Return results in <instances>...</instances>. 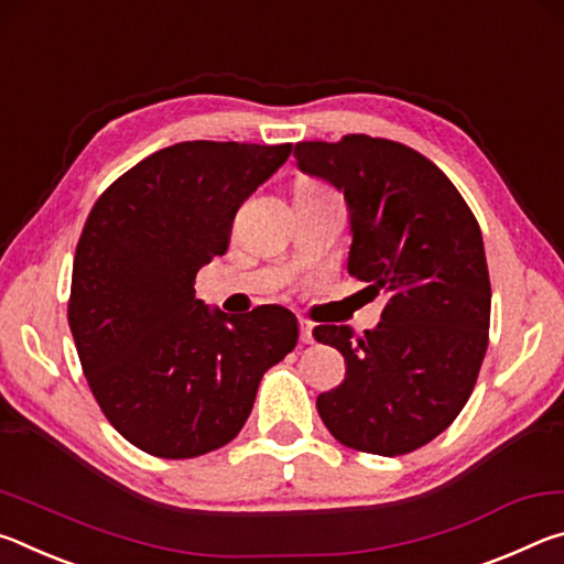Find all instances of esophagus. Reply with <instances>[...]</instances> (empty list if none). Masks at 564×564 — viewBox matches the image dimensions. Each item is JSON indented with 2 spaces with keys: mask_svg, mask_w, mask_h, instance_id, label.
<instances>
[{
  "mask_svg": "<svg viewBox=\"0 0 564 564\" xmlns=\"http://www.w3.org/2000/svg\"><path fill=\"white\" fill-rule=\"evenodd\" d=\"M300 343L302 345L315 343V335H312V325L307 319H300Z\"/></svg>",
  "mask_w": 564,
  "mask_h": 564,
  "instance_id": "esophagus-1",
  "label": "esophagus"
}]
</instances>
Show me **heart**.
Returning a JSON list of instances; mask_svg holds the SVG:
<instances>
[{"label":"heart","mask_w":564,"mask_h":564,"mask_svg":"<svg viewBox=\"0 0 564 564\" xmlns=\"http://www.w3.org/2000/svg\"><path fill=\"white\" fill-rule=\"evenodd\" d=\"M297 184H315V182H307V180H302V182H297Z\"/></svg>","instance_id":"obj_1"}]
</instances>
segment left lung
I'll use <instances>...</instances> for the list:
<instances>
[{
	"instance_id": "8db88e82",
	"label": "left lung",
	"mask_w": 564,
	"mask_h": 564,
	"mask_svg": "<svg viewBox=\"0 0 564 564\" xmlns=\"http://www.w3.org/2000/svg\"><path fill=\"white\" fill-rule=\"evenodd\" d=\"M302 172L345 192L352 221L347 270L384 294L382 322L365 335L317 325L347 375L317 397L332 437L397 457L445 432L475 390L490 343V272L482 232L435 162L382 137L297 142Z\"/></svg>"
}]
</instances>
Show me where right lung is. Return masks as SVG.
I'll list each match as a JSON object with an SVG mask.
<instances>
[{"label":"right lung","mask_w":564,"mask_h":564,"mask_svg":"<svg viewBox=\"0 0 564 564\" xmlns=\"http://www.w3.org/2000/svg\"><path fill=\"white\" fill-rule=\"evenodd\" d=\"M292 144L180 142L101 192L74 252L69 329L99 410L134 447L189 459L232 442L257 387L297 345L290 310L209 312L197 272Z\"/></svg>","instance_id":"right-lung-1"}]
</instances>
